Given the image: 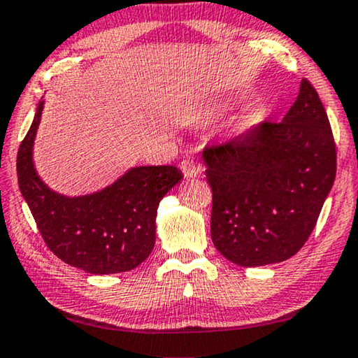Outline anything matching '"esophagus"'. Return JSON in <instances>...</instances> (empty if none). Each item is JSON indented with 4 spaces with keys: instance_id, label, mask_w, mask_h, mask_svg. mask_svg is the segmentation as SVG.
<instances>
[{
    "instance_id": "1",
    "label": "esophagus",
    "mask_w": 358,
    "mask_h": 358,
    "mask_svg": "<svg viewBox=\"0 0 358 358\" xmlns=\"http://www.w3.org/2000/svg\"><path fill=\"white\" fill-rule=\"evenodd\" d=\"M180 169L181 172H183L185 178H193L196 175H199L203 172V167H201V164L196 162L193 159H183L180 164Z\"/></svg>"
}]
</instances>
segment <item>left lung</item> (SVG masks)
<instances>
[{"instance_id":"1","label":"left lung","mask_w":358,"mask_h":358,"mask_svg":"<svg viewBox=\"0 0 358 358\" xmlns=\"http://www.w3.org/2000/svg\"><path fill=\"white\" fill-rule=\"evenodd\" d=\"M213 189L210 236L231 263L253 268L299 253L336 178L337 152L308 79L282 122H264L203 150Z\"/></svg>"}]
</instances>
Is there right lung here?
I'll list each match as a JSON object with an SVG mask.
<instances>
[{
	"label": "right lung",
	"mask_w": 358,
	"mask_h": 358,
	"mask_svg": "<svg viewBox=\"0 0 358 358\" xmlns=\"http://www.w3.org/2000/svg\"><path fill=\"white\" fill-rule=\"evenodd\" d=\"M43 102L17 152L19 189L37 229L59 259L90 274H117L148 259L155 215L165 193L183 178L173 165L136 167L99 193L66 198L38 178L32 145Z\"/></svg>",
	"instance_id": "1"
}]
</instances>
